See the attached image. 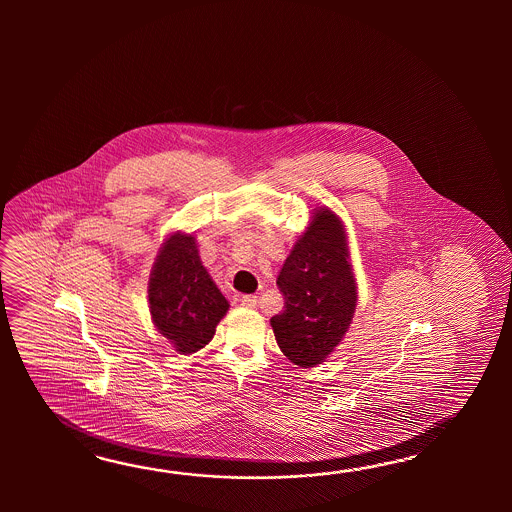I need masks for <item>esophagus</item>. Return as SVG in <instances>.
<instances>
[{
    "instance_id": "1",
    "label": "esophagus",
    "mask_w": 512,
    "mask_h": 512,
    "mask_svg": "<svg viewBox=\"0 0 512 512\" xmlns=\"http://www.w3.org/2000/svg\"><path fill=\"white\" fill-rule=\"evenodd\" d=\"M240 304L249 309H256L258 307V298L256 296H241Z\"/></svg>"
}]
</instances>
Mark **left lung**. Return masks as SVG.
Wrapping results in <instances>:
<instances>
[{
  "label": "left lung",
  "mask_w": 512,
  "mask_h": 512,
  "mask_svg": "<svg viewBox=\"0 0 512 512\" xmlns=\"http://www.w3.org/2000/svg\"><path fill=\"white\" fill-rule=\"evenodd\" d=\"M285 296L271 326L283 355L300 368L326 362L357 309V280L342 219L327 207H316L278 274Z\"/></svg>",
  "instance_id": "left-lung-1"
}]
</instances>
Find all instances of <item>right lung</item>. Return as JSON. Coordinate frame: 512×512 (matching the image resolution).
<instances>
[{
    "mask_svg": "<svg viewBox=\"0 0 512 512\" xmlns=\"http://www.w3.org/2000/svg\"><path fill=\"white\" fill-rule=\"evenodd\" d=\"M148 304L153 326L179 355L196 353L216 335L230 304L205 269L194 232L166 236L150 272Z\"/></svg>",
    "mask_w": 512,
    "mask_h": 512,
    "instance_id": "add662e5",
    "label": "right lung"
}]
</instances>
